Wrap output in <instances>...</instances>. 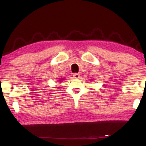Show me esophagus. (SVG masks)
<instances>
[{
    "mask_svg": "<svg viewBox=\"0 0 146 146\" xmlns=\"http://www.w3.org/2000/svg\"><path fill=\"white\" fill-rule=\"evenodd\" d=\"M73 77L75 78H80V74L79 73H73Z\"/></svg>",
    "mask_w": 146,
    "mask_h": 146,
    "instance_id": "obj_1",
    "label": "esophagus"
}]
</instances>
